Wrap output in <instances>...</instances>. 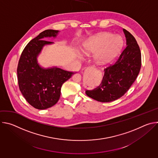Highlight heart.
<instances>
[{"instance_id": "1", "label": "heart", "mask_w": 158, "mask_h": 158, "mask_svg": "<svg viewBox=\"0 0 158 158\" xmlns=\"http://www.w3.org/2000/svg\"><path fill=\"white\" fill-rule=\"evenodd\" d=\"M123 46V39L109 32H102L93 36L86 42L81 49L85 56L97 52L94 61L99 65L110 62L120 52Z\"/></svg>"}]
</instances>
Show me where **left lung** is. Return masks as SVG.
Here are the masks:
<instances>
[{
  "label": "left lung",
  "instance_id": "1",
  "mask_svg": "<svg viewBox=\"0 0 158 158\" xmlns=\"http://www.w3.org/2000/svg\"><path fill=\"white\" fill-rule=\"evenodd\" d=\"M126 48L116 62L104 69L101 84L93 90H87L89 97L102 102L115 101L128 91L136 79L141 67V54L134 36L123 29Z\"/></svg>",
  "mask_w": 158,
  "mask_h": 158
}]
</instances>
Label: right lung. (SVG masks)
<instances>
[{
  "instance_id": "right-lung-1",
  "label": "right lung",
  "mask_w": 158,
  "mask_h": 158,
  "mask_svg": "<svg viewBox=\"0 0 158 158\" xmlns=\"http://www.w3.org/2000/svg\"><path fill=\"white\" fill-rule=\"evenodd\" d=\"M59 31L48 29L31 40L22 51L17 66L19 89L26 101L37 109L55 105L60 96L62 84L75 73L57 67L44 69L37 63V57L45 45L54 42L44 40L56 37Z\"/></svg>"
}]
</instances>
